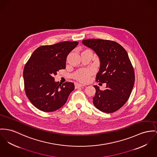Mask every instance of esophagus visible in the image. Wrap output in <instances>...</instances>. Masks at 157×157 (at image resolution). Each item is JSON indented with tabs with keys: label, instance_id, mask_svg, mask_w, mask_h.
Returning a JSON list of instances; mask_svg holds the SVG:
<instances>
[{
	"label": "esophagus",
	"instance_id": "1",
	"mask_svg": "<svg viewBox=\"0 0 157 157\" xmlns=\"http://www.w3.org/2000/svg\"><path fill=\"white\" fill-rule=\"evenodd\" d=\"M85 85L83 84H75V88H78V87H84Z\"/></svg>",
	"mask_w": 157,
	"mask_h": 157
}]
</instances>
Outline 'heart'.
I'll list each match as a JSON object with an SVG mask.
<instances>
[{"instance_id": "heart-1", "label": "heart", "mask_w": 157, "mask_h": 157, "mask_svg": "<svg viewBox=\"0 0 157 157\" xmlns=\"http://www.w3.org/2000/svg\"><path fill=\"white\" fill-rule=\"evenodd\" d=\"M93 73L94 71L92 69H81L74 73L73 77L75 79L79 81L86 82L90 80V77L93 74Z\"/></svg>"}]
</instances>
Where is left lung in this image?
<instances>
[{
  "instance_id": "1",
  "label": "left lung",
  "mask_w": 157,
  "mask_h": 157,
  "mask_svg": "<svg viewBox=\"0 0 157 157\" xmlns=\"http://www.w3.org/2000/svg\"><path fill=\"white\" fill-rule=\"evenodd\" d=\"M82 42L93 49L100 59L96 81L106 84L104 90L94 86L96 91L93 104L101 112L113 113L127 102L134 84V71L128 54L120 44L113 40L90 39Z\"/></svg>"
}]
</instances>
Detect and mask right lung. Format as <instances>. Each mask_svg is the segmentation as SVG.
Segmentation results:
<instances>
[{
	"instance_id": "1",
	"label": "right lung",
	"mask_w": 157,
	"mask_h": 157,
	"mask_svg": "<svg viewBox=\"0 0 157 157\" xmlns=\"http://www.w3.org/2000/svg\"><path fill=\"white\" fill-rule=\"evenodd\" d=\"M78 44V42L64 41L39 47L26 63L23 71L25 93L36 108L53 112L66 103L74 84L56 82L54 76L66 68L67 56Z\"/></svg>"
}]
</instances>
